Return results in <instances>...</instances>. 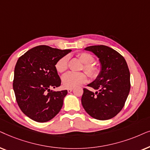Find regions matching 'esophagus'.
<instances>
[{
    "label": "esophagus",
    "instance_id": "esophagus-1",
    "mask_svg": "<svg viewBox=\"0 0 150 150\" xmlns=\"http://www.w3.org/2000/svg\"><path fill=\"white\" fill-rule=\"evenodd\" d=\"M73 88H68L67 91H68V93H71V92H72V91H73Z\"/></svg>",
    "mask_w": 150,
    "mask_h": 150
}]
</instances>
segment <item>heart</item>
I'll use <instances>...</instances> for the list:
<instances>
[{
    "instance_id": "obj_1",
    "label": "heart",
    "mask_w": 150,
    "mask_h": 150,
    "mask_svg": "<svg viewBox=\"0 0 150 150\" xmlns=\"http://www.w3.org/2000/svg\"><path fill=\"white\" fill-rule=\"evenodd\" d=\"M78 59L83 64V69L88 75L92 79H96L100 74V68L94 62V57L88 53L82 52L77 55ZM69 67V56L64 55L59 59L55 64V69L60 73H64ZM87 75L84 73H73L69 72L64 75L62 79V84L65 88H74L84 83L87 81Z\"/></svg>"
}]
</instances>
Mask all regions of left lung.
Returning a JSON list of instances; mask_svg holds the SVG:
<instances>
[{
  "label": "left lung",
  "mask_w": 150,
  "mask_h": 150,
  "mask_svg": "<svg viewBox=\"0 0 150 150\" xmlns=\"http://www.w3.org/2000/svg\"><path fill=\"white\" fill-rule=\"evenodd\" d=\"M85 50L99 58L100 74L88 85L97 91L83 88L81 104L94 119L108 120L115 117L124 106L130 90V73L124 57L105 45L91 46Z\"/></svg>",
  "instance_id": "obj_1"
}]
</instances>
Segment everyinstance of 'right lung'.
I'll use <instances>...</instances> for the list:
<instances>
[{"label":"right lung","instance_id":"obj_1","mask_svg":"<svg viewBox=\"0 0 150 150\" xmlns=\"http://www.w3.org/2000/svg\"><path fill=\"white\" fill-rule=\"evenodd\" d=\"M71 51L40 45L18 59L13 88L19 108L32 120L47 122L60 111L68 91L56 92L50 88L61 85L55 64Z\"/></svg>","mask_w":150,"mask_h":150}]
</instances>
